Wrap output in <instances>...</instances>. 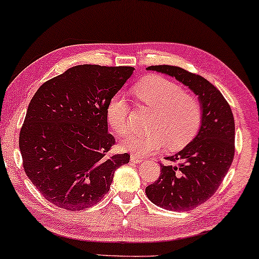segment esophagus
Returning a JSON list of instances; mask_svg holds the SVG:
<instances>
[{
	"label": "esophagus",
	"instance_id": "34e87169",
	"mask_svg": "<svg viewBox=\"0 0 259 259\" xmlns=\"http://www.w3.org/2000/svg\"><path fill=\"white\" fill-rule=\"evenodd\" d=\"M143 160H144V159L141 158V157H139V155H137V154H132V155H131V161L136 162V164H139V162H143Z\"/></svg>",
	"mask_w": 259,
	"mask_h": 259
}]
</instances>
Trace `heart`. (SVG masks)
I'll return each mask as SVG.
<instances>
[{"label":"heart","instance_id":"b5f03b06","mask_svg":"<svg viewBox=\"0 0 259 259\" xmlns=\"http://www.w3.org/2000/svg\"><path fill=\"white\" fill-rule=\"evenodd\" d=\"M141 105L153 111L147 131H131L122 138L127 151L140 155L154 153L166 145L168 151L185 147L199 132L203 106L194 95L186 94L180 84L162 76L145 77L134 87ZM130 105L125 95L115 94L107 105V120L119 136L128 128Z\"/></svg>","mask_w":259,"mask_h":259}]
</instances>
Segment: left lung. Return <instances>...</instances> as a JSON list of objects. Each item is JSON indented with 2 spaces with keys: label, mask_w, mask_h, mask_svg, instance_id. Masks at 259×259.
Here are the masks:
<instances>
[{
  "label": "left lung",
  "mask_w": 259,
  "mask_h": 259,
  "mask_svg": "<svg viewBox=\"0 0 259 259\" xmlns=\"http://www.w3.org/2000/svg\"><path fill=\"white\" fill-rule=\"evenodd\" d=\"M176 77L198 95L203 122L197 137L175 155L160 162L158 180L145 190L152 203L171 211H187L213 196L235 155V119L229 102L210 81L176 66H150Z\"/></svg>",
  "instance_id": "obj_1"
}]
</instances>
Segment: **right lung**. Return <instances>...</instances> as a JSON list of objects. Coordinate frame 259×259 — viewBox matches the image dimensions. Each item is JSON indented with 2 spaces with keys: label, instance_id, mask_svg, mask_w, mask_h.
Returning a JSON list of instances; mask_svg holds the SVG:
<instances>
[{
  "label": "right lung",
  "instance_id": "1",
  "mask_svg": "<svg viewBox=\"0 0 259 259\" xmlns=\"http://www.w3.org/2000/svg\"><path fill=\"white\" fill-rule=\"evenodd\" d=\"M133 67L80 65L46 81L28 106L19 146L24 172L55 206L80 211L109 191L130 154L111 153L107 105Z\"/></svg>",
  "mask_w": 259,
  "mask_h": 259
}]
</instances>
